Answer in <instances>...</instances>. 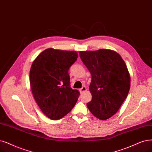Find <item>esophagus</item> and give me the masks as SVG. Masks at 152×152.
<instances>
[{"label": "esophagus", "instance_id": "esophagus-1", "mask_svg": "<svg viewBox=\"0 0 152 152\" xmlns=\"http://www.w3.org/2000/svg\"><path fill=\"white\" fill-rule=\"evenodd\" d=\"M86 90H87V88H86L85 86H83V87L80 89V93H83V92L86 91Z\"/></svg>", "mask_w": 152, "mask_h": 152}]
</instances>
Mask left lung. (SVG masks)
Wrapping results in <instances>:
<instances>
[{
    "label": "left lung",
    "mask_w": 152,
    "mask_h": 152,
    "mask_svg": "<svg viewBox=\"0 0 152 152\" xmlns=\"http://www.w3.org/2000/svg\"><path fill=\"white\" fill-rule=\"evenodd\" d=\"M80 56L92 77L89 88L92 99L87 107L98 118L107 120L120 109L130 90L126 64L118 53L109 49L80 51Z\"/></svg>",
    "instance_id": "8db88e82"
}]
</instances>
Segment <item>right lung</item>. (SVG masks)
Wrapping results in <instances>:
<instances>
[{
  "mask_svg": "<svg viewBox=\"0 0 152 152\" xmlns=\"http://www.w3.org/2000/svg\"><path fill=\"white\" fill-rule=\"evenodd\" d=\"M77 59L73 50H44L32 64L29 73L33 96L49 118L59 120L69 113L80 96L70 86L69 69Z\"/></svg>",
  "mask_w": 152,
  "mask_h": 152,
  "instance_id": "right-lung-1",
  "label": "right lung"
}]
</instances>
